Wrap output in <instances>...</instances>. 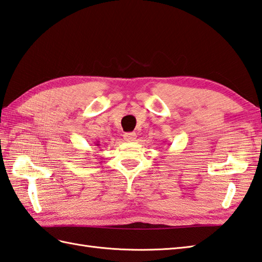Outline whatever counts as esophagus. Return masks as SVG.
I'll return each instance as SVG.
<instances>
[{
	"instance_id": "1",
	"label": "esophagus",
	"mask_w": 262,
	"mask_h": 262,
	"mask_svg": "<svg viewBox=\"0 0 262 262\" xmlns=\"http://www.w3.org/2000/svg\"><path fill=\"white\" fill-rule=\"evenodd\" d=\"M124 140L126 142H133L136 140V134L135 133H125L124 134Z\"/></svg>"
}]
</instances>
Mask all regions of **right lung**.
Returning a JSON list of instances; mask_svg holds the SVG:
<instances>
[{"mask_svg":"<svg viewBox=\"0 0 262 262\" xmlns=\"http://www.w3.org/2000/svg\"><path fill=\"white\" fill-rule=\"evenodd\" d=\"M96 145H97V146H99V144H98V143H97V144H96Z\"/></svg>","mask_w":262,"mask_h":262,"instance_id":"add662e5","label":"right lung"}]
</instances>
